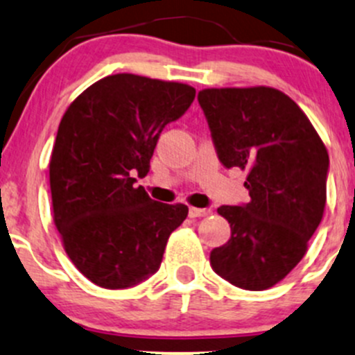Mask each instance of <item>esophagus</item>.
<instances>
[{
    "instance_id": "obj_1",
    "label": "esophagus",
    "mask_w": 355,
    "mask_h": 355,
    "mask_svg": "<svg viewBox=\"0 0 355 355\" xmlns=\"http://www.w3.org/2000/svg\"><path fill=\"white\" fill-rule=\"evenodd\" d=\"M209 213H211V209H206V207H202V209H200V207H191V209H189V216L191 218L207 216Z\"/></svg>"
}]
</instances>
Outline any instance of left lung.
<instances>
[{
  "instance_id": "1",
  "label": "left lung",
  "mask_w": 355,
  "mask_h": 355,
  "mask_svg": "<svg viewBox=\"0 0 355 355\" xmlns=\"http://www.w3.org/2000/svg\"><path fill=\"white\" fill-rule=\"evenodd\" d=\"M218 157L247 171L250 200L221 206L232 237L211 250V266L245 290H266L299 264L327 204L330 157L295 101L273 87L202 89Z\"/></svg>"
}]
</instances>
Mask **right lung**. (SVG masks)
<instances>
[{"label": "right lung", "mask_w": 355, "mask_h": 355, "mask_svg": "<svg viewBox=\"0 0 355 355\" xmlns=\"http://www.w3.org/2000/svg\"><path fill=\"white\" fill-rule=\"evenodd\" d=\"M196 89L116 73L85 89L63 114L49 159L53 220L78 271L103 288H128L156 273L185 204L153 200L146 177L159 134Z\"/></svg>", "instance_id": "add662e5"}]
</instances>
